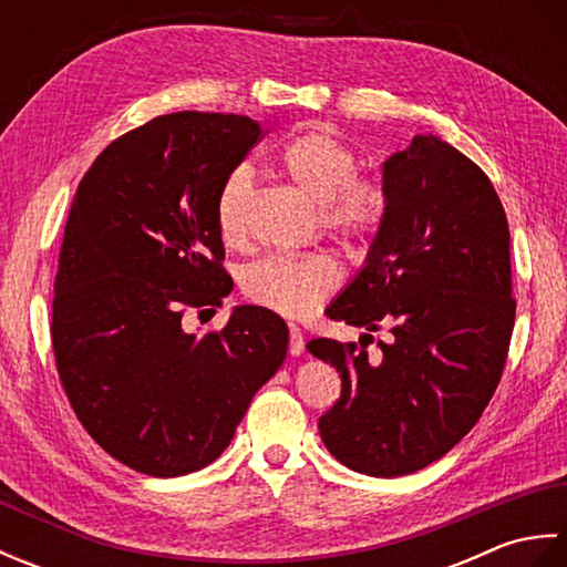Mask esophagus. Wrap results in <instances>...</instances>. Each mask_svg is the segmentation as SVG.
I'll return each mask as SVG.
<instances>
[{"label":"esophagus","instance_id":"obj_1","mask_svg":"<svg viewBox=\"0 0 567 567\" xmlns=\"http://www.w3.org/2000/svg\"><path fill=\"white\" fill-rule=\"evenodd\" d=\"M290 353L292 355H302L305 353V333L299 327H290Z\"/></svg>","mask_w":567,"mask_h":567}]
</instances>
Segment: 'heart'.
Returning <instances> with one entry per match:
<instances>
[{"label": "heart", "mask_w": 567, "mask_h": 567, "mask_svg": "<svg viewBox=\"0 0 567 567\" xmlns=\"http://www.w3.org/2000/svg\"><path fill=\"white\" fill-rule=\"evenodd\" d=\"M282 173L319 202L317 216L323 231L343 246L358 248L380 231L388 212V195L375 179L355 177L358 163L351 148L321 128L287 141L280 155ZM256 187L248 165H238L226 175L216 195V226L226 244L244 238L246 207ZM341 280L339 265L323 250L277 252L244 270V295L282 317H307Z\"/></svg>", "instance_id": "heart-1"}]
</instances>
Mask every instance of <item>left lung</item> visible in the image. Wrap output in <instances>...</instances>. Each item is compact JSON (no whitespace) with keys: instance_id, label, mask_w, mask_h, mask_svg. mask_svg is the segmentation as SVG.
<instances>
[{"instance_id":"8db88e82","label":"left lung","mask_w":567,"mask_h":567,"mask_svg":"<svg viewBox=\"0 0 567 567\" xmlns=\"http://www.w3.org/2000/svg\"><path fill=\"white\" fill-rule=\"evenodd\" d=\"M388 212L365 268L327 309L368 333L358 343L315 339L311 355L341 375L319 419L336 461L400 477L439 461L477 424L507 363L509 224L489 177L436 136L384 163ZM375 330L391 339L367 358Z\"/></svg>"}]
</instances>
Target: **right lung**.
<instances>
[{
	"label": "right lung",
	"mask_w": 567,
	"mask_h": 567,
	"mask_svg": "<svg viewBox=\"0 0 567 567\" xmlns=\"http://www.w3.org/2000/svg\"><path fill=\"white\" fill-rule=\"evenodd\" d=\"M262 131L248 116H155L106 146L65 224L53 353L80 424L131 470L177 477L207 467L287 355V323L238 307L219 331L187 311L231 292L216 195Z\"/></svg>",
	"instance_id": "right-lung-1"
}]
</instances>
